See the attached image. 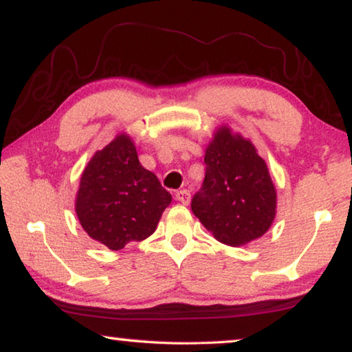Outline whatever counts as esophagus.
Masks as SVG:
<instances>
[{"mask_svg": "<svg viewBox=\"0 0 352 352\" xmlns=\"http://www.w3.org/2000/svg\"><path fill=\"white\" fill-rule=\"evenodd\" d=\"M175 199L183 205H188L190 201V192L188 189H180L175 192Z\"/></svg>", "mask_w": 352, "mask_h": 352, "instance_id": "obj_1", "label": "esophagus"}]
</instances>
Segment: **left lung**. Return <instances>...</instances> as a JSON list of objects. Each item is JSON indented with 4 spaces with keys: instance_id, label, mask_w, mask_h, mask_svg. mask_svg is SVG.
Returning a JSON list of instances; mask_svg holds the SVG:
<instances>
[{
    "instance_id": "left-lung-1",
    "label": "left lung",
    "mask_w": 352,
    "mask_h": 352,
    "mask_svg": "<svg viewBox=\"0 0 352 352\" xmlns=\"http://www.w3.org/2000/svg\"><path fill=\"white\" fill-rule=\"evenodd\" d=\"M204 186L192 212L219 242L241 247L264 236L276 216V189L254 144L220 126L205 151Z\"/></svg>"
}]
</instances>
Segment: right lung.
Wrapping results in <instances>:
<instances>
[{"instance_id":"right-lung-1","label":"right lung","mask_w":352,"mask_h":352,"mask_svg":"<svg viewBox=\"0 0 352 352\" xmlns=\"http://www.w3.org/2000/svg\"><path fill=\"white\" fill-rule=\"evenodd\" d=\"M172 195L144 169L127 133L93 155L76 194L77 219L91 239L110 250L147 239Z\"/></svg>"}]
</instances>
